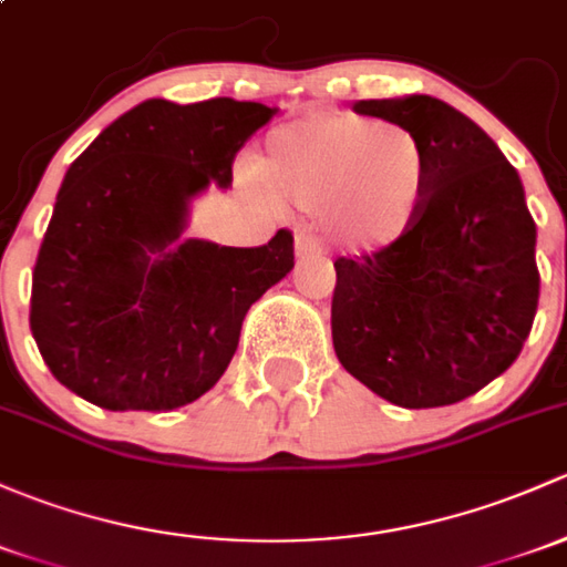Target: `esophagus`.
Returning a JSON list of instances; mask_svg holds the SVG:
<instances>
[{
    "label": "esophagus",
    "mask_w": 567,
    "mask_h": 567,
    "mask_svg": "<svg viewBox=\"0 0 567 567\" xmlns=\"http://www.w3.org/2000/svg\"><path fill=\"white\" fill-rule=\"evenodd\" d=\"M320 252H323V244H320L318 236L309 234V230H299V234H296V258L307 260Z\"/></svg>",
    "instance_id": "obj_1"
}]
</instances>
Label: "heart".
Segmentation results:
<instances>
[{
	"label": "heart",
	"instance_id": "obj_1",
	"mask_svg": "<svg viewBox=\"0 0 567 567\" xmlns=\"http://www.w3.org/2000/svg\"><path fill=\"white\" fill-rule=\"evenodd\" d=\"M255 182L342 219L355 244L383 249L413 234L432 195L426 146L399 124L323 111L266 138Z\"/></svg>",
	"mask_w": 567,
	"mask_h": 567
}]
</instances>
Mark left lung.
<instances>
[{"label":"left lung","mask_w":567,"mask_h":567,"mask_svg":"<svg viewBox=\"0 0 567 567\" xmlns=\"http://www.w3.org/2000/svg\"><path fill=\"white\" fill-rule=\"evenodd\" d=\"M353 111L419 135L432 195L402 241L333 260V350L355 380L399 408L462 402L519 359L538 309L522 178L497 143L443 100H359Z\"/></svg>","instance_id":"1"}]
</instances>
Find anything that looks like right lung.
I'll return each instance as SVG.
<instances>
[{
	"mask_svg": "<svg viewBox=\"0 0 567 567\" xmlns=\"http://www.w3.org/2000/svg\"><path fill=\"white\" fill-rule=\"evenodd\" d=\"M277 109L146 100L70 165L32 271L29 326L53 378L105 410L184 408L238 348L247 309L293 268V234L264 247L184 238L208 184Z\"/></svg>",
	"mask_w": 567,
	"mask_h": 567,
	"instance_id": "obj_1",
	"label": "right lung"
}]
</instances>
